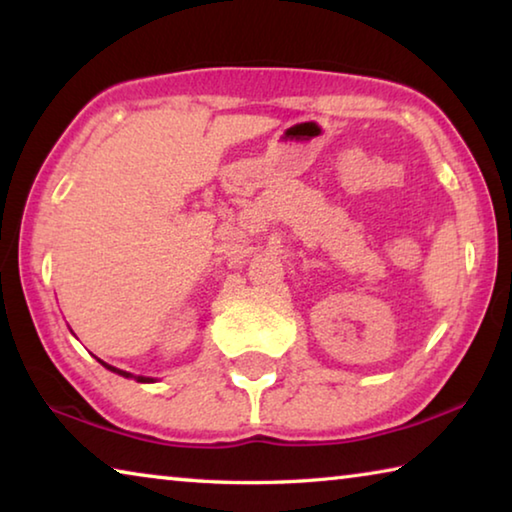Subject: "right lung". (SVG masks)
Returning <instances> with one entry per match:
<instances>
[{"label": "right lung", "instance_id": "obj_1", "mask_svg": "<svg viewBox=\"0 0 512 512\" xmlns=\"http://www.w3.org/2000/svg\"><path fill=\"white\" fill-rule=\"evenodd\" d=\"M101 361V359H99ZM103 363V361H101ZM103 366H106L108 370H112V372H117V375H121V377H128V379H131V377H135V375H131V372H126V370H119V368H115V366H108V363H103ZM137 381H142V384H149V381H153L151 377H142V375H137L135 377Z\"/></svg>", "mask_w": 512, "mask_h": 512}]
</instances>
